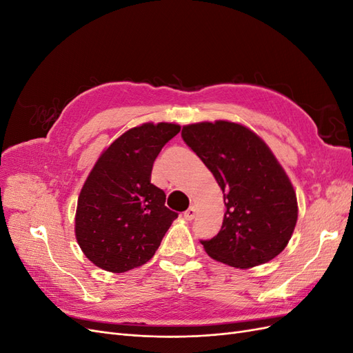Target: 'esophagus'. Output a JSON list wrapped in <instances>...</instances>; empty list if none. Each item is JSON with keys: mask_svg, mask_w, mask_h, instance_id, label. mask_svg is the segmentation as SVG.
Here are the masks:
<instances>
[{"mask_svg": "<svg viewBox=\"0 0 353 353\" xmlns=\"http://www.w3.org/2000/svg\"><path fill=\"white\" fill-rule=\"evenodd\" d=\"M184 218H185L187 221H193V219L196 218V208H194V206L188 208V209L184 212Z\"/></svg>", "mask_w": 353, "mask_h": 353, "instance_id": "obj_1", "label": "esophagus"}]
</instances>
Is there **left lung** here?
Here are the masks:
<instances>
[{"label": "left lung", "instance_id": "8db88e82", "mask_svg": "<svg viewBox=\"0 0 353 353\" xmlns=\"http://www.w3.org/2000/svg\"><path fill=\"white\" fill-rule=\"evenodd\" d=\"M181 135L215 176L227 208L219 232L200 241L206 253L241 270L279 256L294 231L297 200L270 147L228 121L185 125Z\"/></svg>", "mask_w": 353, "mask_h": 353}]
</instances>
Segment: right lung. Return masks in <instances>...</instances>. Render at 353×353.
<instances>
[{
	"label": "right lung",
	"instance_id": "obj_1",
	"mask_svg": "<svg viewBox=\"0 0 353 353\" xmlns=\"http://www.w3.org/2000/svg\"><path fill=\"white\" fill-rule=\"evenodd\" d=\"M179 131L168 122L131 128L95 162L78 197L74 234L99 268L126 272L144 265L178 218L150 179L157 154Z\"/></svg>",
	"mask_w": 353,
	"mask_h": 353
}]
</instances>
